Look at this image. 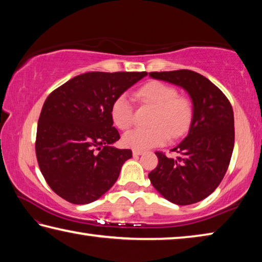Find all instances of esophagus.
<instances>
[{
    "mask_svg": "<svg viewBox=\"0 0 262 262\" xmlns=\"http://www.w3.org/2000/svg\"><path fill=\"white\" fill-rule=\"evenodd\" d=\"M144 152L143 150H139V149H134L132 150V154H134V157H138V155H141Z\"/></svg>",
    "mask_w": 262,
    "mask_h": 262,
    "instance_id": "1",
    "label": "esophagus"
}]
</instances>
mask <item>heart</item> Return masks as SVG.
<instances>
[{
    "label": "heart",
    "instance_id": "obj_1",
    "mask_svg": "<svg viewBox=\"0 0 262 262\" xmlns=\"http://www.w3.org/2000/svg\"><path fill=\"white\" fill-rule=\"evenodd\" d=\"M143 105L153 108L149 128H135L123 136V144L134 149H147L166 144L169 138L177 139L189 130L193 107L189 98L178 95L176 87L163 81L152 80L140 86L135 93ZM113 122L121 130L134 123V105L126 95H119L110 108Z\"/></svg>",
    "mask_w": 262,
    "mask_h": 262
}]
</instances>
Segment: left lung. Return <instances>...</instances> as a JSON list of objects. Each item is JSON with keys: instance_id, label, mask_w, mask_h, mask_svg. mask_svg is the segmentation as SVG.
I'll list each match as a JSON object with an SVG mask.
<instances>
[{"instance_id": "left-lung-1", "label": "left lung", "mask_w": 262, "mask_h": 262, "mask_svg": "<svg viewBox=\"0 0 262 262\" xmlns=\"http://www.w3.org/2000/svg\"><path fill=\"white\" fill-rule=\"evenodd\" d=\"M154 79L181 86L189 93L193 115L186 138L148 173L160 194L176 205H191L213 193L228 170L235 145L233 110L227 96L207 78L191 70L149 72Z\"/></svg>"}]
</instances>
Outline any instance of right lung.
Returning <instances> with one entry per match:
<instances>
[{
  "label": "right lung",
  "mask_w": 262,
  "mask_h": 262,
  "mask_svg": "<svg viewBox=\"0 0 262 262\" xmlns=\"http://www.w3.org/2000/svg\"><path fill=\"white\" fill-rule=\"evenodd\" d=\"M147 72H86L53 91L36 128L39 168L55 193L71 204L98 200L115 182L131 149L112 146L113 101Z\"/></svg>",
  "instance_id": "1"
}]
</instances>
